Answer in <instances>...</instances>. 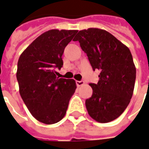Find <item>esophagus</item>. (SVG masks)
Instances as JSON below:
<instances>
[{
  "label": "esophagus",
  "mask_w": 149,
  "mask_h": 149,
  "mask_svg": "<svg viewBox=\"0 0 149 149\" xmlns=\"http://www.w3.org/2000/svg\"><path fill=\"white\" fill-rule=\"evenodd\" d=\"M84 84H85V81H76V85H77V86H78V87L82 86Z\"/></svg>",
  "instance_id": "obj_1"
}]
</instances>
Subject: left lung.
Masks as SVG:
<instances>
[{"instance_id":"obj_1","label":"left lung","mask_w":149,"mask_h":149,"mask_svg":"<svg viewBox=\"0 0 149 149\" xmlns=\"http://www.w3.org/2000/svg\"><path fill=\"white\" fill-rule=\"evenodd\" d=\"M78 41L87 54L100 80L90 83L93 95L85 100L89 116L100 123H108L120 116L131 101L136 68L128 47L103 29L90 28L78 32Z\"/></svg>"}]
</instances>
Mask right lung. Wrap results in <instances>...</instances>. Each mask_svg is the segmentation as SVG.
Wrapping results in <instances>:
<instances>
[{
    "label": "right lung",
    "instance_id": "1",
    "mask_svg": "<svg viewBox=\"0 0 149 149\" xmlns=\"http://www.w3.org/2000/svg\"><path fill=\"white\" fill-rule=\"evenodd\" d=\"M78 30L51 29L37 37L21 54L16 77L21 97L31 114L46 124L64 118L77 86L74 79L56 77L62 55Z\"/></svg>",
    "mask_w": 149,
    "mask_h": 149
}]
</instances>
